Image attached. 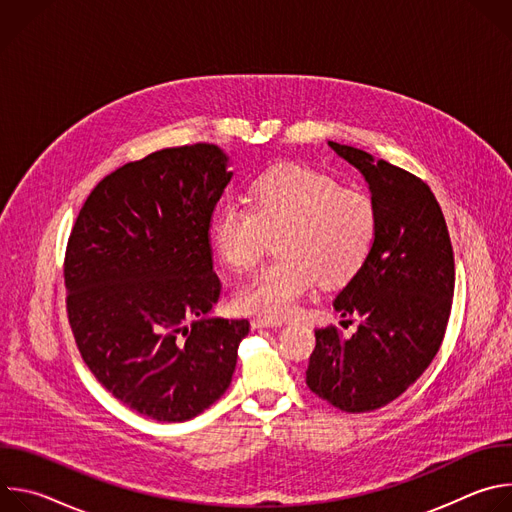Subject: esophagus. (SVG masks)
<instances>
[{"label":"esophagus","mask_w":512,"mask_h":512,"mask_svg":"<svg viewBox=\"0 0 512 512\" xmlns=\"http://www.w3.org/2000/svg\"><path fill=\"white\" fill-rule=\"evenodd\" d=\"M281 326V320H271V318H263V316H257L251 320V328L257 330V328H277Z\"/></svg>","instance_id":"esophagus-1"}]
</instances>
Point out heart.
Returning a JSON list of instances; mask_svg holds the SVG:
<instances>
[{
    "instance_id": "b5f03b06",
    "label": "heart",
    "mask_w": 512,
    "mask_h": 512,
    "mask_svg": "<svg viewBox=\"0 0 512 512\" xmlns=\"http://www.w3.org/2000/svg\"><path fill=\"white\" fill-rule=\"evenodd\" d=\"M210 233L216 253L237 271L255 267L271 235H279L281 259L235 294L241 312L279 320L296 314L318 281L344 285L367 265L379 237V208L367 192L346 190L324 172L281 166L255 182L251 204L225 202Z\"/></svg>"
}]
</instances>
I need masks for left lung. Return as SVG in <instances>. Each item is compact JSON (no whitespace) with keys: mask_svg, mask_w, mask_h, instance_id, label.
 <instances>
[{"mask_svg":"<svg viewBox=\"0 0 512 512\" xmlns=\"http://www.w3.org/2000/svg\"><path fill=\"white\" fill-rule=\"evenodd\" d=\"M328 145L369 182L379 237L334 300L342 316H358V330L350 338L334 326L316 330L306 385L340 411L364 413L403 395L440 350L454 298V249L440 202L421 178L350 145Z\"/></svg>","mask_w":512,"mask_h":512,"instance_id":"1","label":"left lung"}]
</instances>
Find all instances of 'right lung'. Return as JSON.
Wrapping results in <instances>:
<instances>
[{
    "label": "right lung",
    "mask_w": 512,
    "mask_h": 512,
    "mask_svg": "<svg viewBox=\"0 0 512 512\" xmlns=\"http://www.w3.org/2000/svg\"><path fill=\"white\" fill-rule=\"evenodd\" d=\"M212 143L129 162L85 200L64 255L66 314L97 381L129 409L186 421L231 385L247 320L210 318L223 283L210 223L227 184Z\"/></svg>",
    "instance_id": "obj_1"
}]
</instances>
